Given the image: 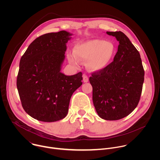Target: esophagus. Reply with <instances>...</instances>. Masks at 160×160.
Segmentation results:
<instances>
[{
    "mask_svg": "<svg viewBox=\"0 0 160 160\" xmlns=\"http://www.w3.org/2000/svg\"><path fill=\"white\" fill-rule=\"evenodd\" d=\"M83 81L84 82H85V83L88 82V77L86 75H85V74L83 75Z\"/></svg>",
    "mask_w": 160,
    "mask_h": 160,
    "instance_id": "34e87169",
    "label": "esophagus"
}]
</instances>
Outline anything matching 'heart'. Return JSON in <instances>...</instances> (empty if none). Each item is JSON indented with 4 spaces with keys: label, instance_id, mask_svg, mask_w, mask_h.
<instances>
[{
    "label": "heart",
    "instance_id": "obj_1",
    "mask_svg": "<svg viewBox=\"0 0 160 160\" xmlns=\"http://www.w3.org/2000/svg\"><path fill=\"white\" fill-rule=\"evenodd\" d=\"M116 54L113 43L101 39H91L77 43L74 52H68L69 62L78 66L81 61H87L89 70L99 72L104 70L112 61Z\"/></svg>",
    "mask_w": 160,
    "mask_h": 160
}]
</instances>
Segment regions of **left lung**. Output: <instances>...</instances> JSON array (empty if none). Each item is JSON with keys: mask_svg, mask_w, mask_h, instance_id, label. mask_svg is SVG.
<instances>
[{"mask_svg": "<svg viewBox=\"0 0 160 160\" xmlns=\"http://www.w3.org/2000/svg\"><path fill=\"white\" fill-rule=\"evenodd\" d=\"M119 42L113 61L104 70L89 78L92 100L99 117L118 120L138 106L144 80V70L139 51L122 32H107Z\"/></svg>", "mask_w": 160, "mask_h": 160, "instance_id": "1", "label": "left lung"}]
</instances>
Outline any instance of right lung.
<instances>
[{
  "label": "right lung",
  "mask_w": 160,
  "mask_h": 160,
  "mask_svg": "<svg viewBox=\"0 0 160 160\" xmlns=\"http://www.w3.org/2000/svg\"><path fill=\"white\" fill-rule=\"evenodd\" d=\"M72 35L62 30L40 36L21 58L16 82L19 96L26 112L38 121L64 118L73 93L82 84L81 72L72 76L61 72Z\"/></svg>",
  "instance_id": "right-lung-1"
}]
</instances>
